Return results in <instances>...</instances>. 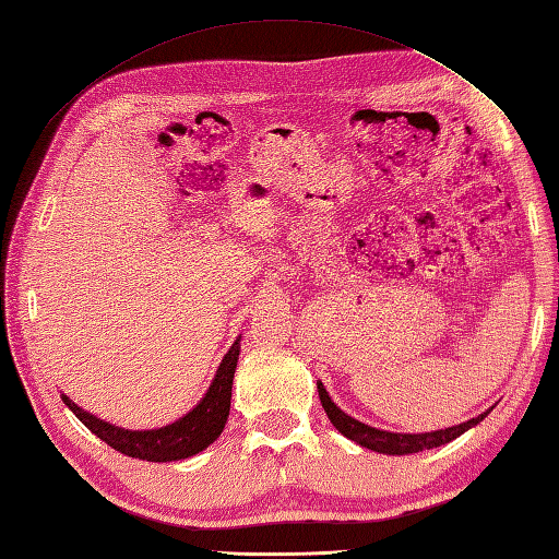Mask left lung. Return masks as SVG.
Returning a JSON list of instances; mask_svg holds the SVG:
<instances>
[{"label":"left lung","mask_w":559,"mask_h":559,"mask_svg":"<svg viewBox=\"0 0 559 559\" xmlns=\"http://www.w3.org/2000/svg\"><path fill=\"white\" fill-rule=\"evenodd\" d=\"M318 393H320V403L324 407L326 417H330L332 425L344 433L346 439L356 441L362 448H370L374 453H384V455H411V453H421L429 451V448H439L443 443H451L453 439H457L460 433H465L467 429L476 427L479 421L488 415L481 413L479 417H472L462 425L448 427V429H439V431H425V433H396V431H384V429H374L365 421L346 415L342 407H338L326 389L322 386V382H318Z\"/></svg>","instance_id":"8db88e82"}]
</instances>
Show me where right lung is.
I'll return each instance as SVG.
<instances>
[{"label": "right lung", "mask_w": 559, "mask_h": 559, "mask_svg": "<svg viewBox=\"0 0 559 559\" xmlns=\"http://www.w3.org/2000/svg\"><path fill=\"white\" fill-rule=\"evenodd\" d=\"M241 338V336H239ZM239 338L229 346L225 353L223 362L217 365V372L209 391L203 393V399L192 407L185 417L175 419L173 425L158 427V429H144V431H132L122 429L116 425H108V421L90 415L83 407H78L71 399L63 396L61 401L71 407L73 415L83 421V425L106 441L114 451L128 455V457H140L146 462H173V460H185L192 457L221 437L225 429V421L229 415V401H233V379L239 360Z\"/></svg>", "instance_id": "right-lung-1"}]
</instances>
